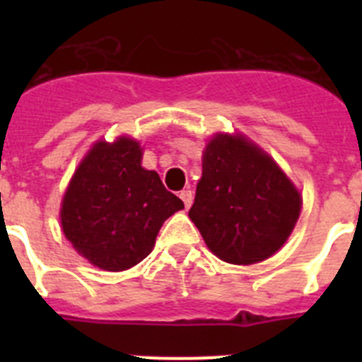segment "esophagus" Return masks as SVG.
Returning <instances> with one entry per match:
<instances>
[{
	"instance_id": "esophagus-1",
	"label": "esophagus",
	"mask_w": 362,
	"mask_h": 362,
	"mask_svg": "<svg viewBox=\"0 0 362 362\" xmlns=\"http://www.w3.org/2000/svg\"><path fill=\"white\" fill-rule=\"evenodd\" d=\"M179 197L183 199L185 206H187V209H190L192 199H194V194H192V190H181V192H179Z\"/></svg>"
}]
</instances>
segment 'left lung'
Instances as JSON below:
<instances>
[{
    "mask_svg": "<svg viewBox=\"0 0 362 362\" xmlns=\"http://www.w3.org/2000/svg\"><path fill=\"white\" fill-rule=\"evenodd\" d=\"M300 209V190L267 150L241 132L212 134L188 217L214 255L239 267L272 257Z\"/></svg>",
    "mask_w": 362,
    "mask_h": 362,
    "instance_id": "8db88e82",
    "label": "left lung"
}]
</instances>
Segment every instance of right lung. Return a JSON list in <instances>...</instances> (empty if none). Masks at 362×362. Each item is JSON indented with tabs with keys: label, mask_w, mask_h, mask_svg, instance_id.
Returning a JSON list of instances; mask_svg holds the SVG:
<instances>
[{
	"label": "right lung",
	"mask_w": 362,
	"mask_h": 362,
	"mask_svg": "<svg viewBox=\"0 0 362 362\" xmlns=\"http://www.w3.org/2000/svg\"><path fill=\"white\" fill-rule=\"evenodd\" d=\"M141 143L119 136L98 139L69 181L59 209L62 230L81 257L107 272H123L153 250L163 223L185 209L141 165Z\"/></svg>",
	"instance_id": "right-lung-1"
}]
</instances>
